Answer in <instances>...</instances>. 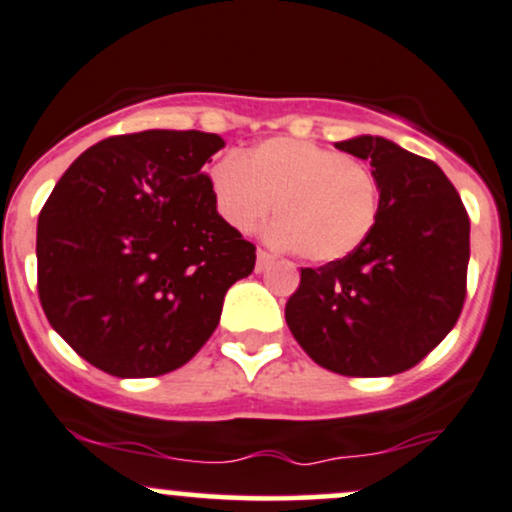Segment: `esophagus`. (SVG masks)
Here are the masks:
<instances>
[{"instance_id": "34e87169", "label": "esophagus", "mask_w": 512, "mask_h": 512, "mask_svg": "<svg viewBox=\"0 0 512 512\" xmlns=\"http://www.w3.org/2000/svg\"><path fill=\"white\" fill-rule=\"evenodd\" d=\"M272 262H274V257L269 255L267 250H257V272H264V269H267Z\"/></svg>"}]
</instances>
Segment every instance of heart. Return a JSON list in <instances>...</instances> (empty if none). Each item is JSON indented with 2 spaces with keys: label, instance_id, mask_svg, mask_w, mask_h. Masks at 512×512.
Returning <instances> with one entry per match:
<instances>
[{
  "label": "heart",
  "instance_id": "heart-1",
  "mask_svg": "<svg viewBox=\"0 0 512 512\" xmlns=\"http://www.w3.org/2000/svg\"><path fill=\"white\" fill-rule=\"evenodd\" d=\"M221 219L240 233L279 216L269 238L310 262L351 255L378 219V180L363 163L303 139H267L245 158L223 156L209 168Z\"/></svg>",
  "mask_w": 512,
  "mask_h": 512
}]
</instances>
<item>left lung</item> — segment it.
<instances>
[{
	"instance_id": "8db88e82",
	"label": "left lung",
	"mask_w": 512,
	"mask_h": 512,
	"mask_svg": "<svg viewBox=\"0 0 512 512\" xmlns=\"http://www.w3.org/2000/svg\"><path fill=\"white\" fill-rule=\"evenodd\" d=\"M334 146L370 161L378 219L351 255L301 269L286 325L317 366L383 378L416 366L455 327L467 296L469 216L428 158L370 134Z\"/></svg>"
}]
</instances>
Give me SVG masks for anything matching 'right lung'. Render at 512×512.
<instances>
[{
  "label": "right lung",
  "instance_id": "1",
  "mask_svg": "<svg viewBox=\"0 0 512 512\" xmlns=\"http://www.w3.org/2000/svg\"><path fill=\"white\" fill-rule=\"evenodd\" d=\"M226 142L146 129L86 149L38 216V296L52 330L115 378L185 366L216 330L255 245L216 211L204 163Z\"/></svg>",
  "mask_w": 512,
  "mask_h": 512
}]
</instances>
